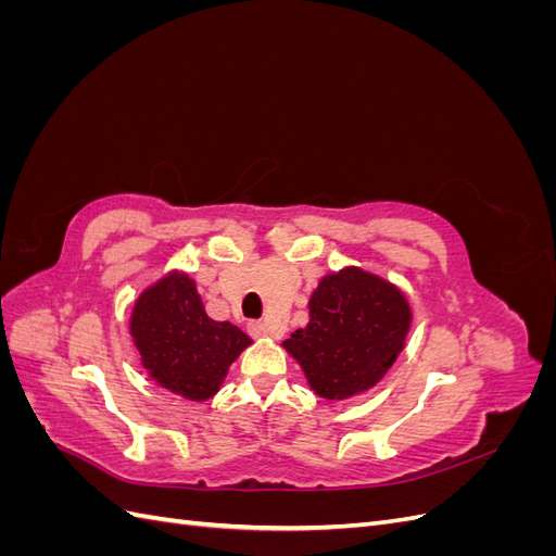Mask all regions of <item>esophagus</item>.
Returning <instances> with one entry per match:
<instances>
[{"mask_svg":"<svg viewBox=\"0 0 556 556\" xmlns=\"http://www.w3.org/2000/svg\"><path fill=\"white\" fill-rule=\"evenodd\" d=\"M250 331L255 333V336H260V339H271V336H276V329L268 325V323H252Z\"/></svg>","mask_w":556,"mask_h":556,"instance_id":"1","label":"esophagus"}]
</instances>
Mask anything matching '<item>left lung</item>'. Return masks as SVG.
<instances>
[{"instance_id":"left-lung-1","label":"left lung","mask_w":556,"mask_h":556,"mask_svg":"<svg viewBox=\"0 0 556 556\" xmlns=\"http://www.w3.org/2000/svg\"><path fill=\"white\" fill-rule=\"evenodd\" d=\"M410 323L408 299L394 282L343 266L319 278L308 301V325L282 348L317 396L343 401L384 378L406 345Z\"/></svg>"}]
</instances>
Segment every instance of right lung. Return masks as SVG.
I'll return each instance as SVG.
<instances>
[{
    "instance_id": "obj_1",
    "label": "right lung",
    "mask_w": 556,
    "mask_h": 556,
    "mask_svg": "<svg viewBox=\"0 0 556 556\" xmlns=\"http://www.w3.org/2000/svg\"><path fill=\"white\" fill-rule=\"evenodd\" d=\"M129 336L148 378L185 401L213 399L252 343L237 325L206 315L197 282L174 268L137 296Z\"/></svg>"
}]
</instances>
